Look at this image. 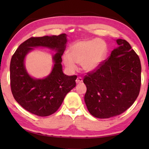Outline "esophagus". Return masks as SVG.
Returning <instances> with one entry per match:
<instances>
[{
	"label": "esophagus",
	"mask_w": 149,
	"mask_h": 149,
	"mask_svg": "<svg viewBox=\"0 0 149 149\" xmlns=\"http://www.w3.org/2000/svg\"><path fill=\"white\" fill-rule=\"evenodd\" d=\"M75 81H76V83L80 84L81 83H83V78L81 77H79L77 78V79Z\"/></svg>",
	"instance_id": "obj_1"
}]
</instances>
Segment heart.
Instances as JSON below:
<instances>
[{
    "instance_id": "1",
    "label": "heart",
    "mask_w": 149,
    "mask_h": 149,
    "mask_svg": "<svg viewBox=\"0 0 149 149\" xmlns=\"http://www.w3.org/2000/svg\"><path fill=\"white\" fill-rule=\"evenodd\" d=\"M106 52L105 44L100 40L81 41L70 47L69 55L65 54L63 59L69 70H76V63H78L81 64L84 70L91 71L99 66L104 59Z\"/></svg>"
}]
</instances>
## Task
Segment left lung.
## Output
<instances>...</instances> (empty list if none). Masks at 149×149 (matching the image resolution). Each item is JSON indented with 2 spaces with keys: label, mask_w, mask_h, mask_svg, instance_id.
I'll return each instance as SVG.
<instances>
[{
  "label": "left lung",
  "mask_w": 149,
  "mask_h": 149,
  "mask_svg": "<svg viewBox=\"0 0 149 149\" xmlns=\"http://www.w3.org/2000/svg\"><path fill=\"white\" fill-rule=\"evenodd\" d=\"M116 43L118 47L83 79L87 88L85 103L88 111L96 118H108L123 113L140 93L139 56L126 40L118 39Z\"/></svg>",
  "instance_id": "1"
}]
</instances>
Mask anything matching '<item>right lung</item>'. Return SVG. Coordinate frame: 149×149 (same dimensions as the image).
<instances>
[{
	"instance_id": "right-lung-1",
	"label": "right lung",
	"mask_w": 149,
	"mask_h": 149,
	"mask_svg": "<svg viewBox=\"0 0 149 149\" xmlns=\"http://www.w3.org/2000/svg\"><path fill=\"white\" fill-rule=\"evenodd\" d=\"M65 34L58 36L31 37L19 45L10 63V85L13 95L31 113L47 116L56 112L66 95L75 86L77 75L68 76L62 70V58L67 42ZM47 46L57 50L52 72L43 80L30 77L24 66V58L33 47Z\"/></svg>"
}]
</instances>
